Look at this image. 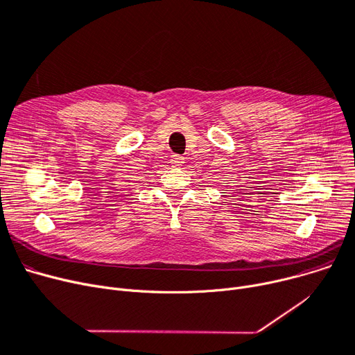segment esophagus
Segmentation results:
<instances>
[{"instance_id": "esophagus-1", "label": "esophagus", "mask_w": 355, "mask_h": 355, "mask_svg": "<svg viewBox=\"0 0 355 355\" xmlns=\"http://www.w3.org/2000/svg\"><path fill=\"white\" fill-rule=\"evenodd\" d=\"M171 164H173V166H181L182 164H184V157H181V155H173L171 157Z\"/></svg>"}]
</instances>
